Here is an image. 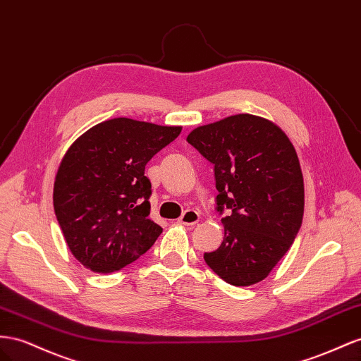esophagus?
I'll return each instance as SVG.
<instances>
[{"instance_id":"34e87169","label":"esophagus","mask_w":361,"mask_h":361,"mask_svg":"<svg viewBox=\"0 0 361 361\" xmlns=\"http://www.w3.org/2000/svg\"><path fill=\"white\" fill-rule=\"evenodd\" d=\"M199 219H200V216L197 211L187 209V211H183V214L179 217V223H182V225H187V226H192V225H196Z\"/></svg>"}]
</instances>
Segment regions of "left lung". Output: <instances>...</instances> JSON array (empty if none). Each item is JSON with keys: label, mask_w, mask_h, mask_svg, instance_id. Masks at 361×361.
Returning a JSON list of instances; mask_svg holds the SVG:
<instances>
[{"label": "left lung", "mask_w": 361, "mask_h": 361, "mask_svg": "<svg viewBox=\"0 0 361 361\" xmlns=\"http://www.w3.org/2000/svg\"><path fill=\"white\" fill-rule=\"evenodd\" d=\"M187 141L214 165L225 237L203 255L228 284L264 279L293 245L304 217V178L293 144L276 124L238 114L194 129Z\"/></svg>", "instance_id": "8db88e82"}]
</instances>
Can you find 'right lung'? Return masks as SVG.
<instances>
[{
    "label": "right lung",
    "mask_w": 361,
    "mask_h": 361,
    "mask_svg": "<svg viewBox=\"0 0 361 361\" xmlns=\"http://www.w3.org/2000/svg\"><path fill=\"white\" fill-rule=\"evenodd\" d=\"M180 126L114 118L75 140L56 174L53 204L68 247L97 274L126 267L162 228L150 217L147 162L179 136Z\"/></svg>",
    "instance_id": "1"
}]
</instances>
